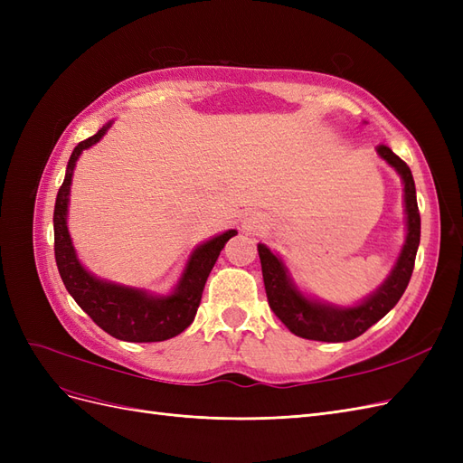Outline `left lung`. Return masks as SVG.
I'll return each mask as SVG.
<instances>
[{
	"label": "left lung",
	"instance_id": "obj_1",
	"mask_svg": "<svg viewBox=\"0 0 463 463\" xmlns=\"http://www.w3.org/2000/svg\"><path fill=\"white\" fill-rule=\"evenodd\" d=\"M392 167H396L403 179L405 191V213H408V237L400 253V259L394 270L388 276L386 282L378 288L369 299L349 309H338V307L320 305L296 289L288 276L286 266L276 255L270 253L269 247L259 245V257L262 266V279L266 298H269L270 309L299 338L318 340V342H347L354 340L363 332H367L374 322L381 320L392 307H394L403 296L405 288L410 284L413 274L415 255L419 240H421V216H419L417 197H415V181L410 165L400 156H396L388 146L381 145L376 148Z\"/></svg>",
	"mask_w": 463,
	"mask_h": 463
}]
</instances>
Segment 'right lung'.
Masks as SVG:
<instances>
[{"label": "right lung", "instance_id": "right-lung-1", "mask_svg": "<svg viewBox=\"0 0 463 463\" xmlns=\"http://www.w3.org/2000/svg\"><path fill=\"white\" fill-rule=\"evenodd\" d=\"M108 128L109 123L96 135L89 137L87 141H80L69 158L65 179L58 197H55L53 208L55 264H58L60 276L71 298L104 332L123 342H162L181 334L194 320L208 274L218 260L223 245L237 232L230 230L194 249L185 274L170 298H150L143 291L108 284L90 276L77 260L71 237L67 232V203L77 158L82 150L100 141Z\"/></svg>", "mask_w": 463, "mask_h": 463}]
</instances>
